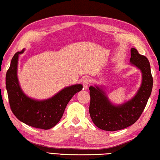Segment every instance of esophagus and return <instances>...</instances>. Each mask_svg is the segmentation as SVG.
Listing matches in <instances>:
<instances>
[{
  "instance_id": "obj_1",
  "label": "esophagus",
  "mask_w": 160,
  "mask_h": 160,
  "mask_svg": "<svg viewBox=\"0 0 160 160\" xmlns=\"http://www.w3.org/2000/svg\"><path fill=\"white\" fill-rule=\"evenodd\" d=\"M90 82H91V80L89 78L86 77V78H84V79L82 80V85H83L84 88H85V89L88 88L89 85L90 84Z\"/></svg>"
}]
</instances>
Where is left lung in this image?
I'll use <instances>...</instances> for the list:
<instances>
[{
  "instance_id": "left-lung-1",
  "label": "left lung",
  "mask_w": 160,
  "mask_h": 160,
  "mask_svg": "<svg viewBox=\"0 0 160 160\" xmlns=\"http://www.w3.org/2000/svg\"><path fill=\"white\" fill-rule=\"evenodd\" d=\"M131 53V63L142 72L141 87L131 101L116 107L111 104L102 89L92 86L89 88L90 117L95 126L104 131H118L135 123L144 111L151 94L153 79L150 62L136 48H132Z\"/></svg>"
}]
</instances>
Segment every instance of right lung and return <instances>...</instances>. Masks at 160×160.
<instances>
[{
    "label": "right lung",
    "instance_id": "obj_1",
    "mask_svg": "<svg viewBox=\"0 0 160 160\" xmlns=\"http://www.w3.org/2000/svg\"><path fill=\"white\" fill-rule=\"evenodd\" d=\"M23 51H18L13 56L5 77L10 109L17 118L27 125L44 130L51 128L59 122L68 103L82 90V85L79 84L68 87L44 101L29 98L21 90L17 77L18 55Z\"/></svg>",
    "mask_w": 160,
    "mask_h": 160
}]
</instances>
